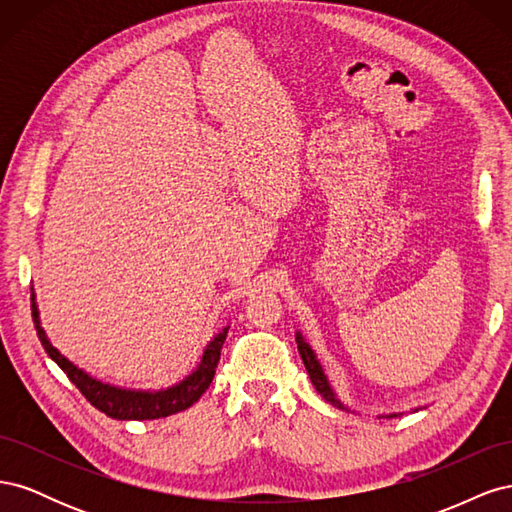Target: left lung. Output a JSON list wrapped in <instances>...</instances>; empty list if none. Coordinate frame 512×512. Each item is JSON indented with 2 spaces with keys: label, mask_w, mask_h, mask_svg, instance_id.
I'll return each mask as SVG.
<instances>
[{
  "label": "left lung",
  "mask_w": 512,
  "mask_h": 512,
  "mask_svg": "<svg viewBox=\"0 0 512 512\" xmlns=\"http://www.w3.org/2000/svg\"><path fill=\"white\" fill-rule=\"evenodd\" d=\"M297 346H299V354H301V359H303V363H305L307 374H309V378H312V384L316 386V391H318L324 399L331 401L333 406L346 410V408L342 406V401H339V399L335 397V393H333V389H331V384H329L327 376H324V371H322V367H320V363H318V359H316L314 350L309 348V344L305 342L301 333H297ZM393 416H397V414H389V418H393Z\"/></svg>",
  "instance_id": "1"
}]
</instances>
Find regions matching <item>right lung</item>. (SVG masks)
<instances>
[{
    "label": "right lung",
    "instance_id": "add662e5",
    "mask_svg": "<svg viewBox=\"0 0 512 512\" xmlns=\"http://www.w3.org/2000/svg\"><path fill=\"white\" fill-rule=\"evenodd\" d=\"M32 318L36 324L38 339L42 342L46 354H49L51 359L61 367V371H64L76 389L85 395V399L91 406L98 408L106 416L117 418V421H149V418H162V416L190 408L194 401H198L209 389V384L215 376V367L220 363V352L228 333V329H224L220 335H215V339L203 354V361H200V365L183 382L170 386L166 391L145 393V391H126V389H117V386H111V384H102L100 380L85 374L83 369L72 365L64 354H61L57 348H53L44 335V329L40 327L34 292H32Z\"/></svg>",
    "mask_w": 512,
    "mask_h": 512
}]
</instances>
